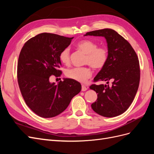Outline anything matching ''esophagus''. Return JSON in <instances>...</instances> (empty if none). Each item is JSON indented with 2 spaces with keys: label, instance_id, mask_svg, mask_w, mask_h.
Here are the masks:
<instances>
[{
  "label": "esophagus",
  "instance_id": "1",
  "mask_svg": "<svg viewBox=\"0 0 154 154\" xmlns=\"http://www.w3.org/2000/svg\"><path fill=\"white\" fill-rule=\"evenodd\" d=\"M87 89H88V88H87L86 86L82 85V91H87Z\"/></svg>",
  "mask_w": 154,
  "mask_h": 154
}]
</instances>
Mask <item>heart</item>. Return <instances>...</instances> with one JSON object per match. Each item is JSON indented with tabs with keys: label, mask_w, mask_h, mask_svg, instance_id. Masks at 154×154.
Listing matches in <instances>:
<instances>
[{
	"label": "heart",
	"mask_w": 154,
	"mask_h": 154,
	"mask_svg": "<svg viewBox=\"0 0 154 154\" xmlns=\"http://www.w3.org/2000/svg\"><path fill=\"white\" fill-rule=\"evenodd\" d=\"M77 48L87 54L85 63L93 69L100 70L103 68L109 59V51L105 48H98L94 42L90 40L80 41ZM60 60L64 65L70 63V50L68 48L63 49L60 54ZM92 72L88 67H74L69 69L66 76L72 80L80 83H85L91 76Z\"/></svg>",
	"instance_id": "b5f03b06"
}]
</instances>
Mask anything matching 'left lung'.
Returning a JSON list of instances; mask_svg holds the SVG:
<instances>
[{"label":"left lung","instance_id":"left-lung-1","mask_svg":"<svg viewBox=\"0 0 154 154\" xmlns=\"http://www.w3.org/2000/svg\"><path fill=\"white\" fill-rule=\"evenodd\" d=\"M84 36L104 37L109 51L106 64L94 78V82L105 81L106 84L90 86L97 94L91 107L104 117H116L128 109L137 93L140 80L137 56L128 42L112 29L90 31ZM109 81L113 82L112 85Z\"/></svg>","mask_w":154,"mask_h":154}]
</instances>
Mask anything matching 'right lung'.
<instances>
[{
	"label": "right lung",
	"instance_id": "1",
	"mask_svg": "<svg viewBox=\"0 0 154 154\" xmlns=\"http://www.w3.org/2000/svg\"><path fill=\"white\" fill-rule=\"evenodd\" d=\"M74 37L43 32L27 41L18 57V83L26 105L42 118L55 117L67 109L82 90L80 83L70 78L57 84L49 81L62 73L60 54Z\"/></svg>",
	"mask_w": 154,
	"mask_h": 154
}]
</instances>
